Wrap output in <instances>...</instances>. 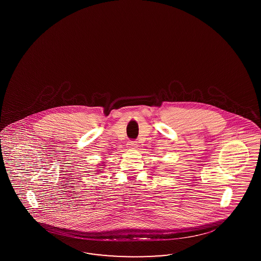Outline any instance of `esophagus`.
Masks as SVG:
<instances>
[{
  "label": "esophagus",
  "mask_w": 261,
  "mask_h": 261,
  "mask_svg": "<svg viewBox=\"0 0 261 261\" xmlns=\"http://www.w3.org/2000/svg\"><path fill=\"white\" fill-rule=\"evenodd\" d=\"M127 144H128L129 148H136L138 146V143H137L136 141H129Z\"/></svg>",
  "instance_id": "obj_1"
}]
</instances>
